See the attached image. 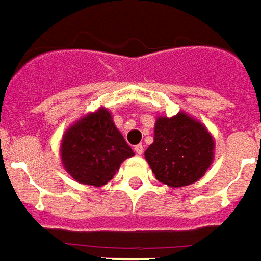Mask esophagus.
Listing matches in <instances>:
<instances>
[{
	"mask_svg": "<svg viewBox=\"0 0 261 261\" xmlns=\"http://www.w3.org/2000/svg\"><path fill=\"white\" fill-rule=\"evenodd\" d=\"M134 150H136L137 155H142V152H144V146H142V144H138V145L134 146Z\"/></svg>",
	"mask_w": 261,
	"mask_h": 261,
	"instance_id": "esophagus-1",
	"label": "esophagus"
}]
</instances>
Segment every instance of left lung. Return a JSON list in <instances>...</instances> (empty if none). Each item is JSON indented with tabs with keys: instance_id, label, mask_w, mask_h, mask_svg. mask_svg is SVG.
<instances>
[{
	"instance_id": "8db88e82",
	"label": "left lung",
	"mask_w": 261,
	"mask_h": 261,
	"mask_svg": "<svg viewBox=\"0 0 261 261\" xmlns=\"http://www.w3.org/2000/svg\"><path fill=\"white\" fill-rule=\"evenodd\" d=\"M214 142L199 121L185 113L159 117L145 158L160 182L177 188L196 182L213 160Z\"/></svg>"
}]
</instances>
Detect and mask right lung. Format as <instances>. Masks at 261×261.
Listing matches in <instances>:
<instances>
[{
	"instance_id": "right-lung-1",
	"label": "right lung",
	"mask_w": 261,
	"mask_h": 261,
	"mask_svg": "<svg viewBox=\"0 0 261 261\" xmlns=\"http://www.w3.org/2000/svg\"><path fill=\"white\" fill-rule=\"evenodd\" d=\"M133 155L111 113L103 108L71 125L62 140L63 167L82 184L105 185L113 178L121 162Z\"/></svg>"
}]
</instances>
